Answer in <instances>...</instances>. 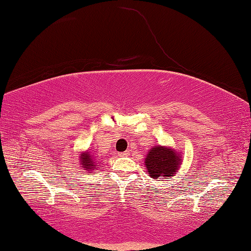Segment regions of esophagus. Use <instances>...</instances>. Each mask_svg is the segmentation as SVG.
Returning a JSON list of instances; mask_svg holds the SVG:
<instances>
[{
  "instance_id": "obj_1",
  "label": "esophagus",
  "mask_w": 251,
  "mask_h": 251,
  "mask_svg": "<svg viewBox=\"0 0 251 251\" xmlns=\"http://www.w3.org/2000/svg\"><path fill=\"white\" fill-rule=\"evenodd\" d=\"M130 153H129V151H126V152H121V153H119V156H126V155H129Z\"/></svg>"
}]
</instances>
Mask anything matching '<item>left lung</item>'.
<instances>
[{
	"label": "left lung",
	"mask_w": 251,
	"mask_h": 251,
	"mask_svg": "<svg viewBox=\"0 0 251 251\" xmlns=\"http://www.w3.org/2000/svg\"><path fill=\"white\" fill-rule=\"evenodd\" d=\"M144 163L152 178L172 177L182 164V157L174 149L157 146L148 152Z\"/></svg>",
	"instance_id": "obj_1"
}]
</instances>
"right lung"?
I'll list each match as a JSON object with an SVG mask.
<instances>
[{"instance_id":"obj_1","label":"right lung","mask_w":251,"mask_h":251,"mask_svg":"<svg viewBox=\"0 0 251 251\" xmlns=\"http://www.w3.org/2000/svg\"><path fill=\"white\" fill-rule=\"evenodd\" d=\"M80 164L83 170L87 171H94L96 170V163L94 161V157L90 154V152H83L80 154Z\"/></svg>"}]
</instances>
